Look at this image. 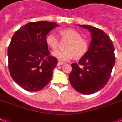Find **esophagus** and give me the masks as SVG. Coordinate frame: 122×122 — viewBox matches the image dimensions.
Returning <instances> with one entry per match:
<instances>
[{"mask_svg":"<svg viewBox=\"0 0 122 122\" xmlns=\"http://www.w3.org/2000/svg\"><path fill=\"white\" fill-rule=\"evenodd\" d=\"M64 64V63H63V62H61V61H58L57 65H58V66H61V65H63V64Z\"/></svg>","mask_w":122,"mask_h":122,"instance_id":"34e87169","label":"esophagus"}]
</instances>
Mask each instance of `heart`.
I'll use <instances>...</instances> for the list:
<instances>
[{
	"mask_svg": "<svg viewBox=\"0 0 122 122\" xmlns=\"http://www.w3.org/2000/svg\"><path fill=\"white\" fill-rule=\"evenodd\" d=\"M59 34L62 40L67 42L64 51H55L52 55L61 61H67L74 58L76 60L81 59L86 55L88 51V43L82 38V36L79 31L71 28H66L60 30ZM47 45L53 50L58 48L59 41L55 35L50 33L46 38Z\"/></svg>",
	"mask_w": 122,
	"mask_h": 122,
	"instance_id": "b5f03b06",
	"label": "heart"
}]
</instances>
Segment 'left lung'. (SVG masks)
I'll use <instances>...</instances> for the list:
<instances>
[{"label":"left lung","mask_w":122,"mask_h":122,"mask_svg":"<svg viewBox=\"0 0 122 122\" xmlns=\"http://www.w3.org/2000/svg\"><path fill=\"white\" fill-rule=\"evenodd\" d=\"M79 26L91 32V41L86 55L78 64H72L69 79L72 86L83 94H94L105 86L115 64L114 46L102 30L87 25Z\"/></svg>","instance_id":"obj_1"}]
</instances>
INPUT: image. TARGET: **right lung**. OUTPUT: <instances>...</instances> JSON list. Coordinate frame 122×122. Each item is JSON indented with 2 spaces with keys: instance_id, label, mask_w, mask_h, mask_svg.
<instances>
[{
  "instance_id": "add662e5",
  "label": "right lung",
  "mask_w": 122,
  "mask_h": 122,
  "mask_svg": "<svg viewBox=\"0 0 122 122\" xmlns=\"http://www.w3.org/2000/svg\"><path fill=\"white\" fill-rule=\"evenodd\" d=\"M57 23L30 22L13 35L8 48L9 69L12 79L23 89L40 91L51 81L58 60L50 56L46 35Z\"/></svg>"
}]
</instances>
